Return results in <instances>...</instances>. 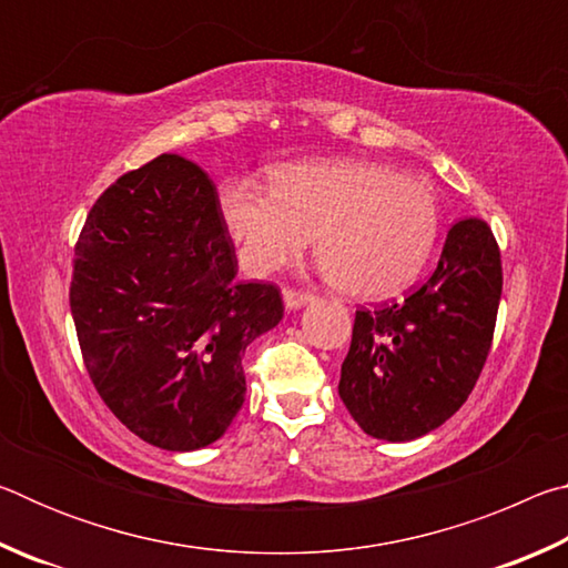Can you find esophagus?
I'll return each mask as SVG.
<instances>
[{
	"label": "esophagus",
	"mask_w": 568,
	"mask_h": 568,
	"mask_svg": "<svg viewBox=\"0 0 568 568\" xmlns=\"http://www.w3.org/2000/svg\"><path fill=\"white\" fill-rule=\"evenodd\" d=\"M283 301L287 305V311H297V307H303L313 301V293L301 291V287H285Z\"/></svg>",
	"instance_id": "esophagus-1"
}]
</instances>
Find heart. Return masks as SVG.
<instances>
[{
  "instance_id": "heart-1",
  "label": "heart",
  "mask_w": 568,
  "mask_h": 568,
  "mask_svg": "<svg viewBox=\"0 0 568 568\" xmlns=\"http://www.w3.org/2000/svg\"><path fill=\"white\" fill-rule=\"evenodd\" d=\"M271 185L225 180L220 210L250 273L271 275L318 243L325 275L355 297H388L420 275L440 210L426 182L383 162L335 158L275 168Z\"/></svg>"
}]
</instances>
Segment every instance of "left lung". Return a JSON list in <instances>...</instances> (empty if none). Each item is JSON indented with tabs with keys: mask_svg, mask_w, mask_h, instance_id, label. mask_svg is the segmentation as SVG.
Here are the masks:
<instances>
[{
	"mask_svg": "<svg viewBox=\"0 0 568 568\" xmlns=\"http://www.w3.org/2000/svg\"><path fill=\"white\" fill-rule=\"evenodd\" d=\"M501 287L491 227L464 217L426 283L403 301L355 311L338 393L365 434L413 440L464 406L491 351Z\"/></svg>",
	"mask_w": 568,
	"mask_h": 568,
	"instance_id": "1",
	"label": "left lung"
}]
</instances>
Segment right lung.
<instances>
[{
	"label": "right lung",
	"instance_id": "add662e5",
	"mask_svg": "<svg viewBox=\"0 0 568 568\" xmlns=\"http://www.w3.org/2000/svg\"><path fill=\"white\" fill-rule=\"evenodd\" d=\"M235 273L215 182L180 155L124 172L84 220L70 283L84 368L152 446L203 448L243 406V353L283 318V295Z\"/></svg>",
	"mask_w": 568,
	"mask_h": 568
}]
</instances>
